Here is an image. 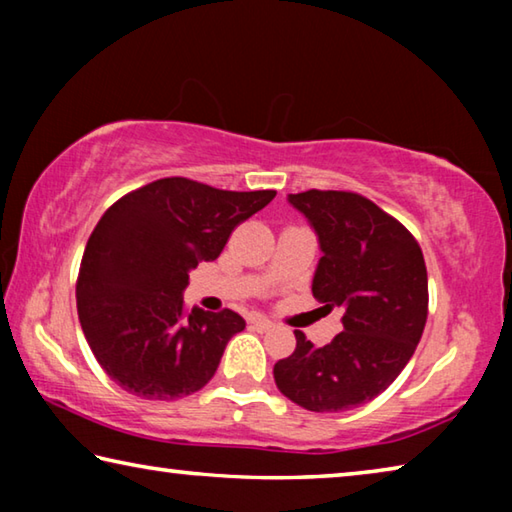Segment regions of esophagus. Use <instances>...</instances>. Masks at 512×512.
<instances>
[{"label":"esophagus","mask_w":512,"mask_h":512,"mask_svg":"<svg viewBox=\"0 0 512 512\" xmlns=\"http://www.w3.org/2000/svg\"><path fill=\"white\" fill-rule=\"evenodd\" d=\"M273 327H275V323H271V320H268V318L253 320V329H257V332H271Z\"/></svg>","instance_id":"esophagus-1"}]
</instances>
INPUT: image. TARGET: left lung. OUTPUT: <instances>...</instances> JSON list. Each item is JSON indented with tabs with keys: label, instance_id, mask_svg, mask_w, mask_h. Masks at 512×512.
I'll list each match as a JSON object with an SVG mask.
<instances>
[{
	"label": "left lung",
	"instance_id": "1",
	"mask_svg": "<svg viewBox=\"0 0 512 512\" xmlns=\"http://www.w3.org/2000/svg\"><path fill=\"white\" fill-rule=\"evenodd\" d=\"M318 235L311 293L343 309V332L316 348L296 329V350L273 368L282 395L307 411L336 413L375 400L418 348L429 289L418 241L366 196L309 189L289 194Z\"/></svg>",
	"mask_w": 512,
	"mask_h": 512
}]
</instances>
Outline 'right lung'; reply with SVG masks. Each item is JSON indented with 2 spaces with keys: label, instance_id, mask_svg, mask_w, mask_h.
Segmentation results:
<instances>
[{
  "label": "right lung",
  "instance_id": "right-lung-1",
  "mask_svg": "<svg viewBox=\"0 0 512 512\" xmlns=\"http://www.w3.org/2000/svg\"><path fill=\"white\" fill-rule=\"evenodd\" d=\"M275 198L162 178L121 196L92 230L76 280V309L99 366L144 400H178L214 377L246 320L232 309L187 311L198 262L221 255L241 221Z\"/></svg>",
  "mask_w": 512,
  "mask_h": 512
}]
</instances>
